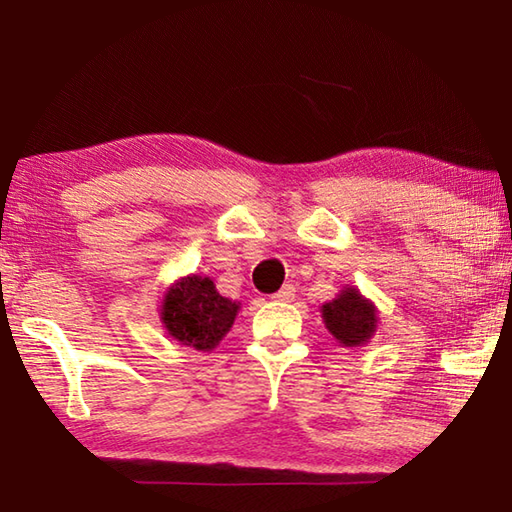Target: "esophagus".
<instances>
[{
	"mask_svg": "<svg viewBox=\"0 0 512 512\" xmlns=\"http://www.w3.org/2000/svg\"><path fill=\"white\" fill-rule=\"evenodd\" d=\"M295 297V286L293 284H284L282 288L277 290V293L273 295L275 302H290V299Z\"/></svg>",
	"mask_w": 512,
	"mask_h": 512,
	"instance_id": "34e87169",
	"label": "esophagus"
}]
</instances>
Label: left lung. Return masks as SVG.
I'll use <instances>...</instances> for the list:
<instances>
[{"label":"left lung","instance_id":"left-lung-1","mask_svg":"<svg viewBox=\"0 0 512 512\" xmlns=\"http://www.w3.org/2000/svg\"><path fill=\"white\" fill-rule=\"evenodd\" d=\"M322 317L328 328L342 346H362L377 330V308L357 288H344L333 302L322 306Z\"/></svg>","mask_w":512,"mask_h":512}]
</instances>
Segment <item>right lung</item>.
I'll list each match as a JSON object with an SVG mask.
<instances>
[{
  "mask_svg": "<svg viewBox=\"0 0 512 512\" xmlns=\"http://www.w3.org/2000/svg\"><path fill=\"white\" fill-rule=\"evenodd\" d=\"M239 304L222 297L210 277L188 275L166 290L162 324L179 344L213 350L233 326Z\"/></svg>",
  "mask_w": 512,
  "mask_h": 512,
  "instance_id": "add662e5",
  "label": "right lung"
}]
</instances>
